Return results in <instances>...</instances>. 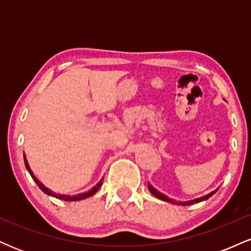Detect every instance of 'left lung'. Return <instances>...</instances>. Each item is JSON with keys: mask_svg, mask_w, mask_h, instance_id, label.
<instances>
[{"mask_svg": "<svg viewBox=\"0 0 251 251\" xmlns=\"http://www.w3.org/2000/svg\"><path fill=\"white\" fill-rule=\"evenodd\" d=\"M149 189H150V191H151V194H152V195H154L155 197H157V198H159V200H163V201H170V203H174V204H178V205H191V204H194V203H200V201H203L208 200V198L211 197V196L214 195V194H216V191H217V190H215V191L210 192L209 195H206V196H203V197H201V198H196V200H194V201H178L171 200V198L166 197L165 195L160 194V192L158 191V190H155V189L153 188V186H152L151 184H150V183H149Z\"/></svg>", "mask_w": 251, "mask_h": 251, "instance_id": "8db88e82", "label": "left lung"}]
</instances>
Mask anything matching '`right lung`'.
I'll return each instance as SVG.
<instances>
[{
  "instance_id": "obj_1",
  "label": "right lung",
  "mask_w": 251,
  "mask_h": 251,
  "mask_svg": "<svg viewBox=\"0 0 251 251\" xmlns=\"http://www.w3.org/2000/svg\"><path fill=\"white\" fill-rule=\"evenodd\" d=\"M24 158H25V168H27L28 172H29V174H30L31 178H33V179L35 180V183L37 184V186H39V188L41 189L42 191L45 192V194H47V195H50V196H53V197L57 198V200H62V201H80V200H83V198H87V197H89V196H92V195H94V194H96V192L98 191V190H99L100 186L102 185V180H103V178H102L101 180L99 181V183L97 184L96 186H93V188H92L91 190H89V191H87V192H83V194H80V195H76V196H67V195H59V194H55V192L50 191V189H47V188H46L45 185H42V184H41V181L36 179V177H35V176L33 175V172H31V170H30V168H29V165H28V162H27V159H25V155Z\"/></svg>"
}]
</instances>
